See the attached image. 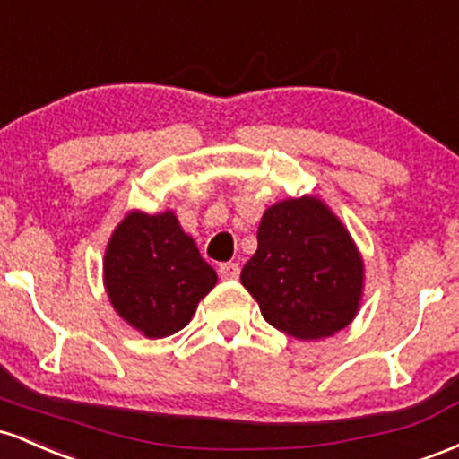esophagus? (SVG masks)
<instances>
[{
    "mask_svg": "<svg viewBox=\"0 0 459 459\" xmlns=\"http://www.w3.org/2000/svg\"><path fill=\"white\" fill-rule=\"evenodd\" d=\"M219 275H221V280H225V281L238 280L240 264H238V262H225V264H221Z\"/></svg>",
    "mask_w": 459,
    "mask_h": 459,
    "instance_id": "34e87169",
    "label": "esophagus"
}]
</instances>
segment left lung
Segmentation results:
<instances>
[{"label": "left lung", "instance_id": "1", "mask_svg": "<svg viewBox=\"0 0 459 459\" xmlns=\"http://www.w3.org/2000/svg\"><path fill=\"white\" fill-rule=\"evenodd\" d=\"M364 266L351 236L316 197L271 205L240 281L266 323L299 341L332 336L353 321Z\"/></svg>", "mask_w": 459, "mask_h": 459}]
</instances>
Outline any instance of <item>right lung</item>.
<instances>
[{
    "label": "right lung",
    "instance_id": "right-lung-1",
    "mask_svg": "<svg viewBox=\"0 0 459 459\" xmlns=\"http://www.w3.org/2000/svg\"><path fill=\"white\" fill-rule=\"evenodd\" d=\"M104 281L123 321L147 338H164L188 325L216 273L173 212H132L108 243Z\"/></svg>",
    "mask_w": 459,
    "mask_h": 459
}]
</instances>
